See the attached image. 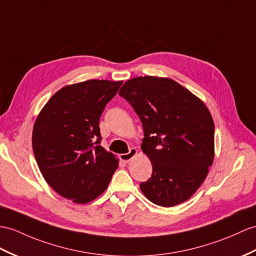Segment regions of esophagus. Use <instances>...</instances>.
Here are the masks:
<instances>
[{"label":"esophagus","instance_id":"34e87169","mask_svg":"<svg viewBox=\"0 0 256 256\" xmlns=\"http://www.w3.org/2000/svg\"><path fill=\"white\" fill-rule=\"evenodd\" d=\"M136 153H138V151H136V148H132L129 150L128 153L120 154V160H122V162H124V163H128V162H129L130 160H132Z\"/></svg>","mask_w":256,"mask_h":256}]
</instances>
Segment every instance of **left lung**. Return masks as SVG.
<instances>
[{
	"instance_id": "8db88e82",
	"label": "left lung",
	"mask_w": 256,
	"mask_h": 256,
	"mask_svg": "<svg viewBox=\"0 0 256 256\" xmlns=\"http://www.w3.org/2000/svg\"><path fill=\"white\" fill-rule=\"evenodd\" d=\"M120 96L140 117L141 148L152 163V175L140 189L150 201L170 208L188 200L206 178L214 160V122L200 98L158 77H136Z\"/></svg>"
}]
</instances>
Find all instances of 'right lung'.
Instances as JSON below:
<instances>
[{"instance_id":"right-lung-1","label":"right lung","mask_w":256,"mask_h":256,"mask_svg":"<svg viewBox=\"0 0 256 256\" xmlns=\"http://www.w3.org/2000/svg\"><path fill=\"white\" fill-rule=\"evenodd\" d=\"M122 81L92 79L66 86L48 100L36 118L32 148L51 188L78 204L105 191L118 167L101 146L98 122Z\"/></svg>"}]
</instances>
